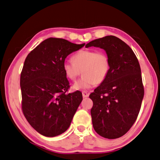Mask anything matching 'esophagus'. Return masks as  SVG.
<instances>
[{"label": "esophagus", "instance_id": "esophagus-1", "mask_svg": "<svg viewBox=\"0 0 160 160\" xmlns=\"http://www.w3.org/2000/svg\"><path fill=\"white\" fill-rule=\"evenodd\" d=\"M82 95L83 98H88L89 96V93L87 92L86 91H84L83 90V91H82Z\"/></svg>", "mask_w": 160, "mask_h": 160}]
</instances>
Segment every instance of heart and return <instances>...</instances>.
<instances>
[{
    "instance_id": "1",
    "label": "heart",
    "mask_w": 160,
    "mask_h": 160,
    "mask_svg": "<svg viewBox=\"0 0 160 160\" xmlns=\"http://www.w3.org/2000/svg\"><path fill=\"white\" fill-rule=\"evenodd\" d=\"M62 69L66 77L72 81L76 80L80 70L82 71L83 76L74 84L73 88L89 89L106 79L110 70V59L104 52L81 50L72 56V61L63 62Z\"/></svg>"
}]
</instances>
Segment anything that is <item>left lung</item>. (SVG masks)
<instances>
[{"instance_id": "8db88e82", "label": "left lung", "mask_w": 160, "mask_h": 160, "mask_svg": "<svg viewBox=\"0 0 160 160\" xmlns=\"http://www.w3.org/2000/svg\"><path fill=\"white\" fill-rule=\"evenodd\" d=\"M105 50L110 59L109 72L89 95L93 128L101 137L123 136L136 121L144 95L139 62L133 51L118 38L108 35L90 42L86 47Z\"/></svg>"}]
</instances>
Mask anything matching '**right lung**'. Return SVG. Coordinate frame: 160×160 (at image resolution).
<instances>
[{
	"label": "right lung",
	"mask_w": 160,
	"mask_h": 160,
	"mask_svg": "<svg viewBox=\"0 0 160 160\" xmlns=\"http://www.w3.org/2000/svg\"><path fill=\"white\" fill-rule=\"evenodd\" d=\"M84 45L50 38L26 57L20 77L22 108L29 124L43 136L67 130L82 101L80 91L67 92L70 86L62 65L69 54Z\"/></svg>",
	"instance_id": "add662e5"
}]
</instances>
